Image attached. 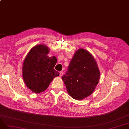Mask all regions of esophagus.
I'll return each mask as SVG.
<instances>
[{
	"label": "esophagus",
	"instance_id": "obj_1",
	"mask_svg": "<svg viewBox=\"0 0 129 129\" xmlns=\"http://www.w3.org/2000/svg\"><path fill=\"white\" fill-rule=\"evenodd\" d=\"M63 75V71H60V72H59L60 77H61Z\"/></svg>",
	"mask_w": 129,
	"mask_h": 129
}]
</instances>
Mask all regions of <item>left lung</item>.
Returning <instances> with one entry per match:
<instances>
[{"instance_id":"1","label":"left lung","mask_w":129,"mask_h":129,"mask_svg":"<svg viewBox=\"0 0 129 129\" xmlns=\"http://www.w3.org/2000/svg\"><path fill=\"white\" fill-rule=\"evenodd\" d=\"M68 92L80 100L93 93L100 79V71L93 56L86 50L79 49L61 78Z\"/></svg>"}]
</instances>
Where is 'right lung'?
Segmentation results:
<instances>
[{
  "label": "right lung",
  "mask_w": 129,
  "mask_h": 129,
  "mask_svg": "<svg viewBox=\"0 0 129 129\" xmlns=\"http://www.w3.org/2000/svg\"><path fill=\"white\" fill-rule=\"evenodd\" d=\"M49 51V48L45 45H36L24 60L22 68L24 82L35 93L47 89L53 79L59 76V73L54 69L57 58L55 56H47Z\"/></svg>",
  "instance_id": "add662e5"
}]
</instances>
